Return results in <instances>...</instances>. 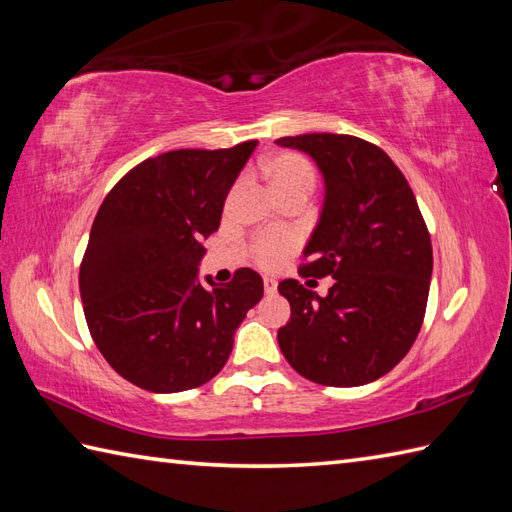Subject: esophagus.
Wrapping results in <instances>:
<instances>
[{"mask_svg":"<svg viewBox=\"0 0 512 512\" xmlns=\"http://www.w3.org/2000/svg\"><path fill=\"white\" fill-rule=\"evenodd\" d=\"M264 290H266V295H275V292H277V281L264 279Z\"/></svg>","mask_w":512,"mask_h":512,"instance_id":"34e87169","label":"esophagus"}]
</instances>
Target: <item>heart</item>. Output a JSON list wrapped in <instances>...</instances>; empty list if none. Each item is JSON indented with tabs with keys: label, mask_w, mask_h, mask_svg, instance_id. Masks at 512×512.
I'll return each mask as SVG.
<instances>
[{
	"label": "heart",
	"mask_w": 512,
	"mask_h": 512,
	"mask_svg": "<svg viewBox=\"0 0 512 512\" xmlns=\"http://www.w3.org/2000/svg\"><path fill=\"white\" fill-rule=\"evenodd\" d=\"M264 169L273 184L275 193L281 200L288 195H310L317 187V169L312 167L308 158L301 154H279L264 162ZM297 250V237L292 233H259L248 244V255L253 264L264 270H275L284 259H288Z\"/></svg>",
	"instance_id": "heart-1"
}]
</instances>
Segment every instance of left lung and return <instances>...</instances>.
Here are the masks:
<instances>
[{"label":"left lung","mask_w":512,"mask_h":512,"mask_svg":"<svg viewBox=\"0 0 512 512\" xmlns=\"http://www.w3.org/2000/svg\"><path fill=\"white\" fill-rule=\"evenodd\" d=\"M275 143L306 151L323 171L321 222L299 275L334 279L325 297L312 281H281L290 321L277 332L279 347L312 383L367 385L418 339L433 270L429 228L407 178L378 145L328 132Z\"/></svg>","instance_id":"8db88e82"}]
</instances>
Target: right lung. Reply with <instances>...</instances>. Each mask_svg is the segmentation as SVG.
Returning a JSON list of instances; mask_svg holds the SVG:
<instances>
[{
    "instance_id": "1",
    "label": "right lung",
    "mask_w": 512,
    "mask_h": 512,
    "mask_svg": "<svg viewBox=\"0 0 512 512\" xmlns=\"http://www.w3.org/2000/svg\"><path fill=\"white\" fill-rule=\"evenodd\" d=\"M257 147L176 149L129 169L94 217L79 270L85 321L116 374L173 394L209 383L233 334L264 297L255 270L198 281L202 237L220 228L226 195Z\"/></svg>"
}]
</instances>
